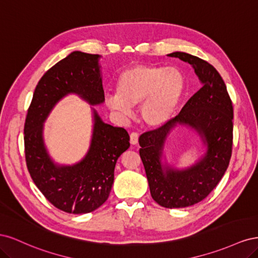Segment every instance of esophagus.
<instances>
[{"label":"esophagus","mask_w":258,"mask_h":258,"mask_svg":"<svg viewBox=\"0 0 258 258\" xmlns=\"http://www.w3.org/2000/svg\"><path fill=\"white\" fill-rule=\"evenodd\" d=\"M138 141H139V135L137 134V132H131V134H130V143L132 145H137Z\"/></svg>","instance_id":"1"}]
</instances>
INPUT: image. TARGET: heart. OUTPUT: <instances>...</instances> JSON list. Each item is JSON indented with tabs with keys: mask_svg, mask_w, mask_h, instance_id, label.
Listing matches in <instances>:
<instances>
[{
	"mask_svg": "<svg viewBox=\"0 0 258 258\" xmlns=\"http://www.w3.org/2000/svg\"><path fill=\"white\" fill-rule=\"evenodd\" d=\"M184 91L185 77L178 68L135 66L118 76L116 92L108 93L106 103L123 114L141 104L143 121L158 127L172 117Z\"/></svg>",
	"mask_w": 258,
	"mask_h": 258,
	"instance_id": "obj_1",
	"label": "heart"
}]
</instances>
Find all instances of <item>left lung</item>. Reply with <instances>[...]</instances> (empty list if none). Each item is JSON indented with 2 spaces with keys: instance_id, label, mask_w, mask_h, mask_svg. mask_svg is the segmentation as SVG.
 Wrapping results in <instances>:
<instances>
[{
  "instance_id": "obj_1",
  "label": "left lung",
  "mask_w": 258,
  "mask_h": 258,
  "mask_svg": "<svg viewBox=\"0 0 258 258\" xmlns=\"http://www.w3.org/2000/svg\"><path fill=\"white\" fill-rule=\"evenodd\" d=\"M168 56L189 63L202 84L174 118L139 139L152 197L159 206L173 209L198 204L222 179L231 157L233 108L222 76L212 64L181 51ZM177 124L196 130L207 146L204 157L184 170L165 167L161 161L166 137Z\"/></svg>"
}]
</instances>
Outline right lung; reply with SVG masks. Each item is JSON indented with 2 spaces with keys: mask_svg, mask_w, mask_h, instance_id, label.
Returning <instances> with one entry per match:
<instances>
[{
  "mask_svg": "<svg viewBox=\"0 0 258 258\" xmlns=\"http://www.w3.org/2000/svg\"><path fill=\"white\" fill-rule=\"evenodd\" d=\"M99 58L73 51L50 68L36 85L23 129L31 177L45 198L67 213H89L104 204L114 183L116 161L130 146L128 132L103 122L92 108L90 147L80 162L59 166L45 147L43 123L58 101L76 93L91 105L104 102Z\"/></svg>",
  "mask_w": 258,
  "mask_h": 258,
  "instance_id": "add662e5",
  "label": "right lung"
}]
</instances>
